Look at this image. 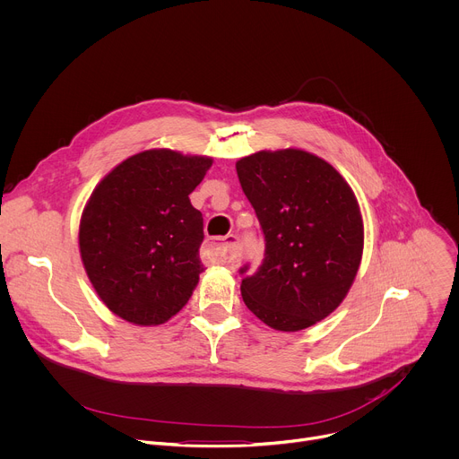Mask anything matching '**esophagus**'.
<instances>
[{"instance_id": "34e87169", "label": "esophagus", "mask_w": 459, "mask_h": 459, "mask_svg": "<svg viewBox=\"0 0 459 459\" xmlns=\"http://www.w3.org/2000/svg\"><path fill=\"white\" fill-rule=\"evenodd\" d=\"M207 250L211 252V255L216 259V261H220V263H223V264H227L229 268H238L239 266V241H238V238L234 236V234H229V236H225L220 243H216V241H209L207 243Z\"/></svg>"}]
</instances>
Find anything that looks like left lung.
Wrapping results in <instances>:
<instances>
[{
  "mask_svg": "<svg viewBox=\"0 0 459 459\" xmlns=\"http://www.w3.org/2000/svg\"><path fill=\"white\" fill-rule=\"evenodd\" d=\"M236 171L266 239L263 266L241 282L243 302L275 331L307 329L343 302L358 275V198L333 164L299 148L255 152Z\"/></svg>",
  "mask_w": 459,
  "mask_h": 459,
  "instance_id": "8db88e82",
  "label": "left lung"
}]
</instances>
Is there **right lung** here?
<instances>
[{"label": "right lung", "instance_id": "add662e5", "mask_svg": "<svg viewBox=\"0 0 459 459\" xmlns=\"http://www.w3.org/2000/svg\"><path fill=\"white\" fill-rule=\"evenodd\" d=\"M212 157L152 148L112 168L80 218L78 248L100 300L134 325H160L191 299L204 218L189 195Z\"/></svg>", "mask_w": 459, "mask_h": 459}]
</instances>
